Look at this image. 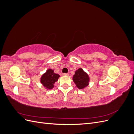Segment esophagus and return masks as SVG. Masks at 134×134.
<instances>
[{
	"label": "esophagus",
	"mask_w": 134,
	"mask_h": 134,
	"mask_svg": "<svg viewBox=\"0 0 134 134\" xmlns=\"http://www.w3.org/2000/svg\"><path fill=\"white\" fill-rule=\"evenodd\" d=\"M69 74H68V73H63V76H69Z\"/></svg>",
	"instance_id": "obj_1"
}]
</instances>
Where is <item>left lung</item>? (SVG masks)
I'll use <instances>...</instances> for the list:
<instances>
[{"label":"left lung","mask_w":134,"mask_h":134,"mask_svg":"<svg viewBox=\"0 0 134 134\" xmlns=\"http://www.w3.org/2000/svg\"><path fill=\"white\" fill-rule=\"evenodd\" d=\"M72 80L77 88L79 90H83L90 84V78L82 68H79L75 71L74 75L72 76Z\"/></svg>","instance_id":"1"}]
</instances>
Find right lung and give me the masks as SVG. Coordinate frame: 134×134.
Here are the masks:
<instances>
[{"mask_svg":"<svg viewBox=\"0 0 134 134\" xmlns=\"http://www.w3.org/2000/svg\"><path fill=\"white\" fill-rule=\"evenodd\" d=\"M60 76L59 74L55 73L54 70L48 69L42 75L40 78V82L46 90H50L54 87L55 83L58 80Z\"/></svg>","mask_w":134,"mask_h":134,"instance_id":"1","label":"right lung"}]
</instances>
